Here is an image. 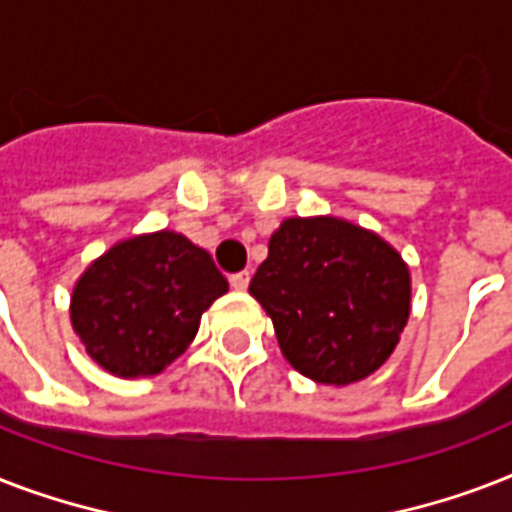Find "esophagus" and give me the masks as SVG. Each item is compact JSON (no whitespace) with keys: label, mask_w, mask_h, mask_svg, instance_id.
Returning a JSON list of instances; mask_svg holds the SVG:
<instances>
[{"label":"esophagus","mask_w":512,"mask_h":512,"mask_svg":"<svg viewBox=\"0 0 512 512\" xmlns=\"http://www.w3.org/2000/svg\"><path fill=\"white\" fill-rule=\"evenodd\" d=\"M249 279H252V276H249V271L233 273V276H231V287L236 289V292H244V289L249 287Z\"/></svg>","instance_id":"esophagus-1"}]
</instances>
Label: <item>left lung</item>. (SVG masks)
<instances>
[{"mask_svg":"<svg viewBox=\"0 0 512 512\" xmlns=\"http://www.w3.org/2000/svg\"><path fill=\"white\" fill-rule=\"evenodd\" d=\"M249 295L271 316L297 372L350 385L377 372L398 345L412 279L377 233L340 217H289L268 241Z\"/></svg>","mask_w":512,"mask_h":512,"instance_id":"8db88e82","label":"left lung"}]
</instances>
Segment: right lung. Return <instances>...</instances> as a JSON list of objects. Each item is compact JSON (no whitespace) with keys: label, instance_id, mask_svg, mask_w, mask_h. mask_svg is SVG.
<instances>
[{"label":"right lung","instance_id":"right-lung-1","mask_svg":"<svg viewBox=\"0 0 512 512\" xmlns=\"http://www.w3.org/2000/svg\"><path fill=\"white\" fill-rule=\"evenodd\" d=\"M228 292L207 249L183 233L132 236L100 255L71 295V327L116 377L164 372L199 332L201 313Z\"/></svg>","mask_w":512,"mask_h":512}]
</instances>
